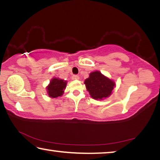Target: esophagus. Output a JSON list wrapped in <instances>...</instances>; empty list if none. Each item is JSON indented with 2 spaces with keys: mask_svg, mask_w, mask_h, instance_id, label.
Masks as SVG:
<instances>
[{
  "mask_svg": "<svg viewBox=\"0 0 160 160\" xmlns=\"http://www.w3.org/2000/svg\"><path fill=\"white\" fill-rule=\"evenodd\" d=\"M72 80H79V76L77 75H74L72 76Z\"/></svg>",
  "mask_w": 160,
  "mask_h": 160,
  "instance_id": "obj_1",
  "label": "esophagus"
}]
</instances>
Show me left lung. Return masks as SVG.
I'll return each mask as SVG.
<instances>
[{"label":"left lung","mask_w":160,"mask_h":160,"mask_svg":"<svg viewBox=\"0 0 160 160\" xmlns=\"http://www.w3.org/2000/svg\"><path fill=\"white\" fill-rule=\"evenodd\" d=\"M87 90L94 99H103L109 97L112 92L115 82L104 76L99 71H94L85 80Z\"/></svg>","instance_id":"1"}]
</instances>
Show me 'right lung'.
I'll return each mask as SVG.
<instances>
[{
    "instance_id": "1",
    "label": "right lung",
    "mask_w": 160,
    "mask_h": 160,
    "mask_svg": "<svg viewBox=\"0 0 160 160\" xmlns=\"http://www.w3.org/2000/svg\"><path fill=\"white\" fill-rule=\"evenodd\" d=\"M66 81L53 78L52 80H51L49 85L47 87L48 96L51 98H57L58 97L62 96L64 92V90L66 89Z\"/></svg>"
}]
</instances>
